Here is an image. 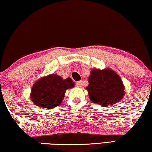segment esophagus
<instances>
[{"mask_svg": "<svg viewBox=\"0 0 152 152\" xmlns=\"http://www.w3.org/2000/svg\"><path fill=\"white\" fill-rule=\"evenodd\" d=\"M82 85H83L82 81H77V82L76 83V86H77V87H81Z\"/></svg>", "mask_w": 152, "mask_h": 152, "instance_id": "34e87169", "label": "esophagus"}]
</instances>
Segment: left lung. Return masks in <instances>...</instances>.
Listing matches in <instances>:
<instances>
[{"label":"left lung","mask_w":152,"mask_h":152,"mask_svg":"<svg viewBox=\"0 0 152 152\" xmlns=\"http://www.w3.org/2000/svg\"><path fill=\"white\" fill-rule=\"evenodd\" d=\"M86 88L92 102L109 106L120 102L124 96L125 87L120 76L109 68L93 69Z\"/></svg>","instance_id":"1"}]
</instances>
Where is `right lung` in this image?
I'll list each match as a JSON object with an SVG mask.
<instances>
[{
	"label": "right lung",
	"mask_w": 152,
	"mask_h": 152,
	"mask_svg": "<svg viewBox=\"0 0 152 152\" xmlns=\"http://www.w3.org/2000/svg\"><path fill=\"white\" fill-rule=\"evenodd\" d=\"M74 86L75 83L70 77L64 79L57 74L49 75L33 84L30 99L41 109H52L61 103L66 90Z\"/></svg>",
	"instance_id": "right-lung-1"
}]
</instances>
